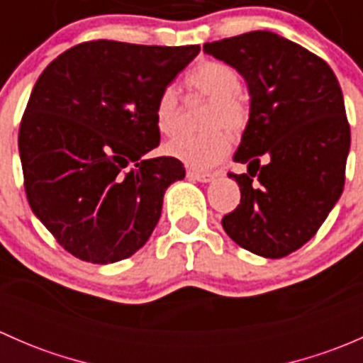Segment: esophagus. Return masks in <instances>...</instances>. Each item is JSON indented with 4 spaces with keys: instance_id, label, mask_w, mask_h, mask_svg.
Returning a JSON list of instances; mask_svg holds the SVG:
<instances>
[{
    "instance_id": "esophagus-1",
    "label": "esophagus",
    "mask_w": 363,
    "mask_h": 363,
    "mask_svg": "<svg viewBox=\"0 0 363 363\" xmlns=\"http://www.w3.org/2000/svg\"><path fill=\"white\" fill-rule=\"evenodd\" d=\"M188 179H191V181H199V182H211L212 179H214V174H208V172L189 170Z\"/></svg>"
}]
</instances>
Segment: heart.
<instances>
[{"mask_svg": "<svg viewBox=\"0 0 363 363\" xmlns=\"http://www.w3.org/2000/svg\"><path fill=\"white\" fill-rule=\"evenodd\" d=\"M240 73L223 61L207 60L186 75L188 89L208 98L203 124L211 130L199 135L177 137L163 145V152L193 170L216 167L230 152V137L223 128L240 133L250 119L246 98L240 93ZM155 123L161 135L172 137L179 130V96L174 87L160 93L155 107Z\"/></svg>", "mask_w": 363, "mask_h": 363, "instance_id": "1", "label": "heart"}]
</instances>
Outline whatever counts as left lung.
I'll list each match as a JSON object with an SVG mask.
<instances>
[{
    "instance_id": "obj_1",
    "label": "left lung",
    "mask_w": 363,
    "mask_h": 363,
    "mask_svg": "<svg viewBox=\"0 0 363 363\" xmlns=\"http://www.w3.org/2000/svg\"><path fill=\"white\" fill-rule=\"evenodd\" d=\"M203 52L244 77L250 121L228 174L240 203L223 218L230 239L263 258H283L313 239L344 189L350 124L332 68L272 31L205 43Z\"/></svg>"
}]
</instances>
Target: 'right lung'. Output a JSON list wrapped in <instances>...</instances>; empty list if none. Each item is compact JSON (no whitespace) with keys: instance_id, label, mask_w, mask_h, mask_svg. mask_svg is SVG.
Returning a JSON list of instances; mask_svg holds the SVG:
<instances>
[{"instance_id":"1","label":"right lung","mask_w":363,"mask_h":363,"mask_svg":"<svg viewBox=\"0 0 363 363\" xmlns=\"http://www.w3.org/2000/svg\"><path fill=\"white\" fill-rule=\"evenodd\" d=\"M199 45L94 40L42 72L21 121L19 155L31 211L68 252L91 263L130 258L158 225L181 161L144 160L160 145V93Z\"/></svg>"}]
</instances>
